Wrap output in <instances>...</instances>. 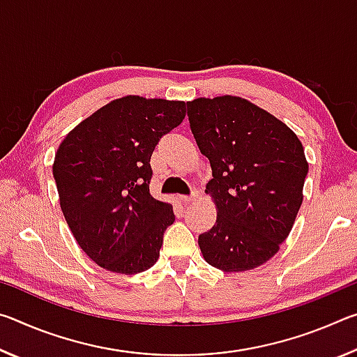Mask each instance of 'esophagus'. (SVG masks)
Returning a JSON list of instances; mask_svg holds the SVG:
<instances>
[{"instance_id":"1","label":"esophagus","mask_w":357,"mask_h":357,"mask_svg":"<svg viewBox=\"0 0 357 357\" xmlns=\"http://www.w3.org/2000/svg\"><path fill=\"white\" fill-rule=\"evenodd\" d=\"M197 197H198V192H193L192 195H179V202H181V203H184V204H187V203H190V202L195 200Z\"/></svg>"}]
</instances>
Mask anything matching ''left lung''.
<instances>
[{
    "instance_id": "1",
    "label": "left lung",
    "mask_w": 357,
    "mask_h": 357,
    "mask_svg": "<svg viewBox=\"0 0 357 357\" xmlns=\"http://www.w3.org/2000/svg\"><path fill=\"white\" fill-rule=\"evenodd\" d=\"M187 116L213 168L204 192L217 219L198 236L203 258L223 273L255 269L294 225L309 172L304 146L285 123L238 96L193 99Z\"/></svg>"
}]
</instances>
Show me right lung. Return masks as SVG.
<instances>
[{
  "label": "right lung",
  "instance_id": "1",
  "mask_svg": "<svg viewBox=\"0 0 357 357\" xmlns=\"http://www.w3.org/2000/svg\"><path fill=\"white\" fill-rule=\"evenodd\" d=\"M185 116V102L124 96L75 126L53 162L59 204L82 250L100 268L138 274L159 259L173 206L149 193L151 155Z\"/></svg>",
  "mask_w": 357,
  "mask_h": 357
}]
</instances>
